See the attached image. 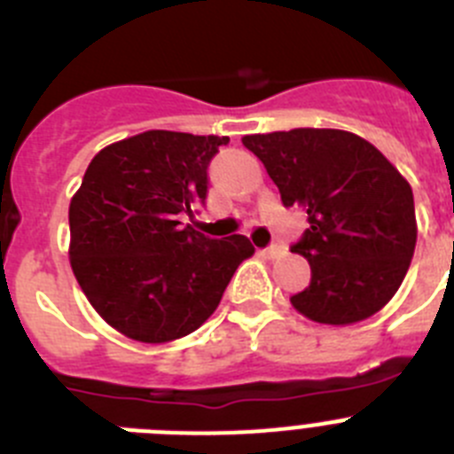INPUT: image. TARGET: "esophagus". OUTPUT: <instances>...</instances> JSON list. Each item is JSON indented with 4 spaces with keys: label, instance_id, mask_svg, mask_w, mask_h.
Returning a JSON list of instances; mask_svg holds the SVG:
<instances>
[{
    "label": "esophagus",
    "instance_id": "34e87169",
    "mask_svg": "<svg viewBox=\"0 0 454 454\" xmlns=\"http://www.w3.org/2000/svg\"><path fill=\"white\" fill-rule=\"evenodd\" d=\"M284 246H270V247H266V250H262V254L266 256V259H279V256L284 254Z\"/></svg>",
    "mask_w": 454,
    "mask_h": 454
}]
</instances>
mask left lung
<instances>
[{
	"label": "left lung",
	"mask_w": 454,
	"mask_h": 454,
	"mask_svg": "<svg viewBox=\"0 0 454 454\" xmlns=\"http://www.w3.org/2000/svg\"><path fill=\"white\" fill-rule=\"evenodd\" d=\"M279 188L284 207L307 211L291 247L311 282L291 304L309 320L352 325L377 314L403 284L416 247L414 192L387 156L340 129L243 136Z\"/></svg>",
	"instance_id": "obj_1"
}]
</instances>
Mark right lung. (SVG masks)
<instances>
[{"instance_id": "1", "label": "right lung", "mask_w": 454, "mask_h": 454, "mask_svg": "<svg viewBox=\"0 0 454 454\" xmlns=\"http://www.w3.org/2000/svg\"><path fill=\"white\" fill-rule=\"evenodd\" d=\"M227 136L152 129L104 147L70 202V266L88 302L140 343L191 334L214 314L246 236L208 239L179 223L204 204Z\"/></svg>"}]
</instances>
